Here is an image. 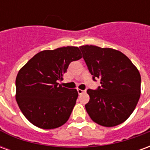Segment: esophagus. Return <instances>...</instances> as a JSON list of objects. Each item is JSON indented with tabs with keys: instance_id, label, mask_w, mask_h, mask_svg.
I'll list each match as a JSON object with an SVG mask.
<instances>
[{
	"instance_id": "esophagus-1",
	"label": "esophagus",
	"mask_w": 150,
	"mask_h": 150,
	"mask_svg": "<svg viewBox=\"0 0 150 150\" xmlns=\"http://www.w3.org/2000/svg\"><path fill=\"white\" fill-rule=\"evenodd\" d=\"M77 91H78L79 95H81L83 93H84L86 91H83V90H81V89H79V88H77Z\"/></svg>"
}]
</instances>
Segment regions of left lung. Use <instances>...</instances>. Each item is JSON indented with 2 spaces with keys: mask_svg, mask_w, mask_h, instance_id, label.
<instances>
[{
  "mask_svg": "<svg viewBox=\"0 0 150 150\" xmlns=\"http://www.w3.org/2000/svg\"><path fill=\"white\" fill-rule=\"evenodd\" d=\"M93 79H100L101 88L88 89L85 105L91 119L104 127L125 122L135 109L141 96L138 69L122 52L92 45L79 46Z\"/></svg>",
  "mask_w": 150,
  "mask_h": 150,
  "instance_id": "8db88e82",
  "label": "left lung"
}]
</instances>
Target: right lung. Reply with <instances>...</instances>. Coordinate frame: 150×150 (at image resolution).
I'll return each instance as SVG.
<instances>
[{
    "mask_svg": "<svg viewBox=\"0 0 150 150\" xmlns=\"http://www.w3.org/2000/svg\"><path fill=\"white\" fill-rule=\"evenodd\" d=\"M83 57L77 46L40 51L21 67L16 78V100L25 118L40 129L64 125L78 98L76 89L59 84L69 64Z\"/></svg>",
    "mask_w": 150,
    "mask_h": 150,
    "instance_id": "right-lung-1",
    "label": "right lung"
}]
</instances>
